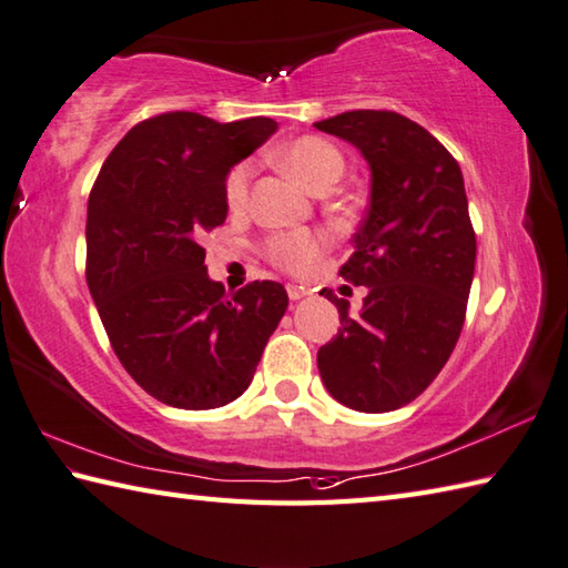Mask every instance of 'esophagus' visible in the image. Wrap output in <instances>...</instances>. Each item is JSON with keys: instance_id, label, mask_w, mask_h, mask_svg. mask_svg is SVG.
<instances>
[{"instance_id": "esophagus-1", "label": "esophagus", "mask_w": 568, "mask_h": 568, "mask_svg": "<svg viewBox=\"0 0 568 568\" xmlns=\"http://www.w3.org/2000/svg\"><path fill=\"white\" fill-rule=\"evenodd\" d=\"M286 292H288V298H292V302H302V298L306 296V292H304V286H286Z\"/></svg>"}]
</instances>
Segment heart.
<instances>
[{"label": "heart", "instance_id": "b5f03b06", "mask_svg": "<svg viewBox=\"0 0 568 568\" xmlns=\"http://www.w3.org/2000/svg\"><path fill=\"white\" fill-rule=\"evenodd\" d=\"M276 160H280V165L288 175H294L298 183L312 192H326L328 187H334L346 170V160L338 148L318 135H302L296 141L286 143L276 153ZM252 173V163H237L227 173V180H224V200H227L232 210H242L247 205ZM324 244L326 242L318 232L282 230L272 232L262 242V252L280 270L302 274L324 252Z\"/></svg>", "mask_w": 568, "mask_h": 568}]
</instances>
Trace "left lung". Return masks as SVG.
I'll return each mask as SVG.
<instances>
[{
  "instance_id": "8db88e82",
  "label": "left lung",
  "mask_w": 568,
  "mask_h": 568,
  "mask_svg": "<svg viewBox=\"0 0 568 568\" xmlns=\"http://www.w3.org/2000/svg\"><path fill=\"white\" fill-rule=\"evenodd\" d=\"M371 165V202L341 276L368 286L363 312L331 288L338 334L318 348L321 381L346 408L388 413L415 400L450 358L465 324L477 240L457 160L395 111H348L314 123Z\"/></svg>"
}]
</instances>
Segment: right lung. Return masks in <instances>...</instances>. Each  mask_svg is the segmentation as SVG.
I'll list each match as a JSON object with an SVG mask.
<instances>
[{"instance_id": "1", "label": "right lung", "mask_w": 568, "mask_h": 568, "mask_svg": "<svg viewBox=\"0 0 568 568\" xmlns=\"http://www.w3.org/2000/svg\"><path fill=\"white\" fill-rule=\"evenodd\" d=\"M274 131L262 115L217 123L158 113L123 135L91 187L85 282L118 361L173 408L240 398L288 306L286 288L270 280L224 294L202 247L227 217L230 168Z\"/></svg>"}]
</instances>
